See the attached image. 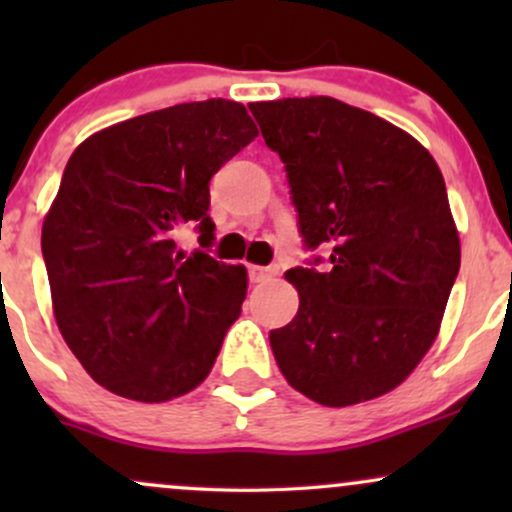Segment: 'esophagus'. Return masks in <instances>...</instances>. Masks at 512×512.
I'll list each match as a JSON object with an SVG mask.
<instances>
[{
	"instance_id": "1",
	"label": "esophagus",
	"mask_w": 512,
	"mask_h": 512,
	"mask_svg": "<svg viewBox=\"0 0 512 512\" xmlns=\"http://www.w3.org/2000/svg\"><path fill=\"white\" fill-rule=\"evenodd\" d=\"M248 274L252 284H262V281H269L272 276H276V267H257V264H250Z\"/></svg>"
}]
</instances>
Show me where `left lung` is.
I'll return each instance as SVG.
<instances>
[{
	"instance_id": "8db88e82",
	"label": "left lung",
	"mask_w": 512,
	"mask_h": 512,
	"mask_svg": "<svg viewBox=\"0 0 512 512\" xmlns=\"http://www.w3.org/2000/svg\"><path fill=\"white\" fill-rule=\"evenodd\" d=\"M284 163L298 233L315 255L286 272L301 296L269 332L293 390L349 407L395 390L436 339L460 272V238L433 156L407 132L337 98L250 103Z\"/></svg>"
}]
</instances>
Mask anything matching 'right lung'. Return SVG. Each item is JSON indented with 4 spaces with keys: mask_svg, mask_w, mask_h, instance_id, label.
Instances as JSON below:
<instances>
[{
    "mask_svg": "<svg viewBox=\"0 0 512 512\" xmlns=\"http://www.w3.org/2000/svg\"><path fill=\"white\" fill-rule=\"evenodd\" d=\"M257 137L236 101L209 98L120 122L69 158L43 223L64 342L115 395L168 402L195 390L248 291L243 264L209 255V180ZM192 222L198 249L177 248Z\"/></svg>",
    "mask_w": 512,
    "mask_h": 512,
    "instance_id": "add662e5",
    "label": "right lung"
}]
</instances>
